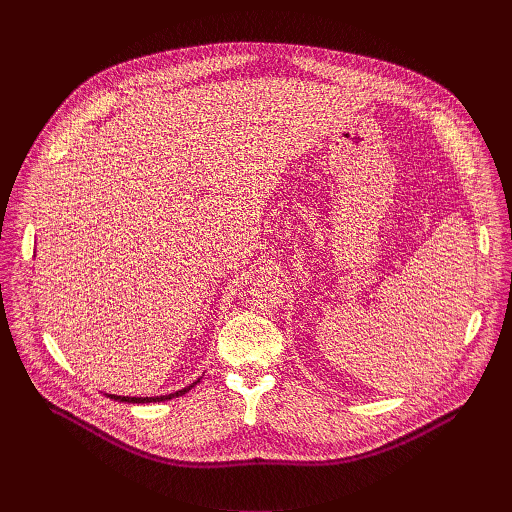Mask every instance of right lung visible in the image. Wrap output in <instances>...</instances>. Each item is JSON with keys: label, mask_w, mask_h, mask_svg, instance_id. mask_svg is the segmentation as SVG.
<instances>
[{"label": "right lung", "mask_w": 512, "mask_h": 512, "mask_svg": "<svg viewBox=\"0 0 512 512\" xmlns=\"http://www.w3.org/2000/svg\"><path fill=\"white\" fill-rule=\"evenodd\" d=\"M202 379V377H200ZM200 379L198 381H194V383H190L188 387H184V389H180V391H176V393H168V395H160V397H121V395H109V393H105L109 399H113V401H119V403H162V401H170V399H174V397H182V395H186L192 387H196L198 383H200Z\"/></svg>", "instance_id": "obj_1"}]
</instances>
